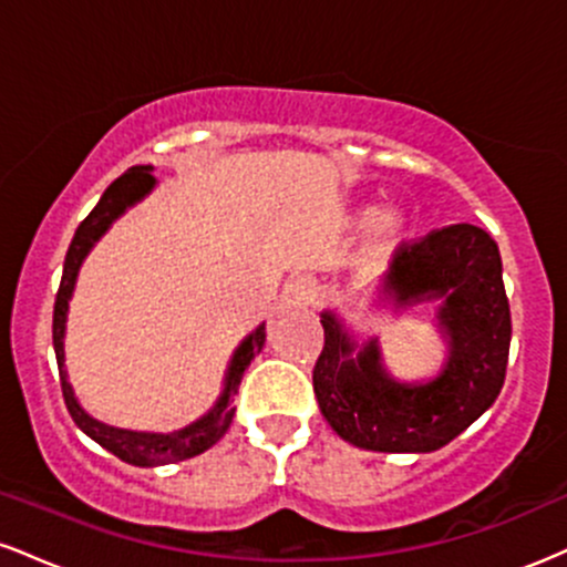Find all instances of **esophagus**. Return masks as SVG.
<instances>
[{"label": "esophagus", "mask_w": 567, "mask_h": 567, "mask_svg": "<svg viewBox=\"0 0 567 567\" xmlns=\"http://www.w3.org/2000/svg\"><path fill=\"white\" fill-rule=\"evenodd\" d=\"M288 298L296 306H315L320 298V288H317V279L311 277H292L288 282Z\"/></svg>", "instance_id": "esophagus-1"}]
</instances>
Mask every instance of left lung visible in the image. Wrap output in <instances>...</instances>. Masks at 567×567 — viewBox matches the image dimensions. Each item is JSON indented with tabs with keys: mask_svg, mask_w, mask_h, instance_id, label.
I'll return each instance as SVG.
<instances>
[{
	"mask_svg": "<svg viewBox=\"0 0 567 567\" xmlns=\"http://www.w3.org/2000/svg\"><path fill=\"white\" fill-rule=\"evenodd\" d=\"M389 290L400 303L445 298L440 322L451 357L440 379L402 386L383 373L370 341L349 360L351 343L336 317L322 315L324 343L311 381L322 415L338 437L379 453H429L458 437L504 386L512 315L491 234L451 224L402 247Z\"/></svg>",
	"mask_w": 567,
	"mask_h": 567,
	"instance_id": "left-lung-1",
	"label": "left lung"
}]
</instances>
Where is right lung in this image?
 <instances>
[{"label":"right lung","mask_w":567,"mask_h":567,"mask_svg":"<svg viewBox=\"0 0 567 567\" xmlns=\"http://www.w3.org/2000/svg\"><path fill=\"white\" fill-rule=\"evenodd\" d=\"M152 186H154L152 165H135L130 167L127 173H122L120 178L103 192L101 202L90 210V216L76 226V234L74 239H71L69 252H66V261H63L61 288L55 292V309H53V347H55L58 373H61V392H63V400H66L71 419H74V424L80 426L87 437H93L97 445H103L109 453H114L116 458L127 461V464H135V466L175 464V461L194 458V455L205 453L207 447L216 445L231 424L234 410L229 408V402L231 396L237 394L243 373L247 370V365H250L252 357L264 349V341H266L264 324L261 328H256V333H250V338H245L243 347L237 349V354H234L231 360L229 375H226V389L224 394H220L218 405L213 408L205 419L197 421V424L181 429V432H173V434L125 432V429H114V426L101 424V421L90 419V415L76 405L74 392H71L66 381V373H63V324H66V309H69L71 290H74V282H76V271H80L84 256H87V250L93 247L95 239L109 229V224H112V220L120 216L127 205H133V202H138L143 197V194L152 192Z\"/></svg>","instance_id":"1"}]
</instances>
